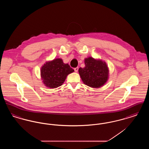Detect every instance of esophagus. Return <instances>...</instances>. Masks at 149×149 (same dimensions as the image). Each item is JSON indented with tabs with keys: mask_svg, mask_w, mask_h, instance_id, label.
<instances>
[{
	"mask_svg": "<svg viewBox=\"0 0 149 149\" xmlns=\"http://www.w3.org/2000/svg\"><path fill=\"white\" fill-rule=\"evenodd\" d=\"M78 69H79L78 67H77V68H74V71H75V72H77L78 71Z\"/></svg>",
	"mask_w": 149,
	"mask_h": 149,
	"instance_id": "esophagus-1",
	"label": "esophagus"
}]
</instances>
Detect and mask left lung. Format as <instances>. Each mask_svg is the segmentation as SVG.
I'll use <instances>...</instances> for the list:
<instances>
[{
    "mask_svg": "<svg viewBox=\"0 0 149 149\" xmlns=\"http://www.w3.org/2000/svg\"><path fill=\"white\" fill-rule=\"evenodd\" d=\"M85 67L80 68L79 73L83 83L92 88H99L106 83L108 68L106 62L89 57L84 60Z\"/></svg>",
    "mask_w": 149,
    "mask_h": 149,
    "instance_id": "8db88e82",
    "label": "left lung"
}]
</instances>
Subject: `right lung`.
I'll list each match as a JSON object with an SVG mask.
<instances>
[{
	"instance_id": "add662e5",
	"label": "right lung",
	"mask_w": 149,
	"mask_h": 149,
	"mask_svg": "<svg viewBox=\"0 0 149 149\" xmlns=\"http://www.w3.org/2000/svg\"><path fill=\"white\" fill-rule=\"evenodd\" d=\"M68 64H64L61 58L46 62L41 69V76L45 85L56 88L64 83L68 75L74 72Z\"/></svg>"
}]
</instances>
